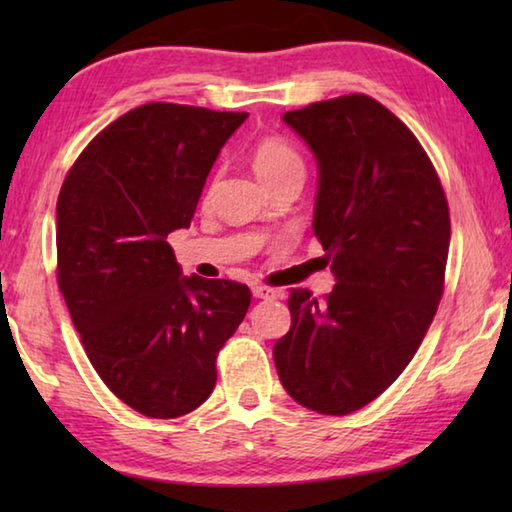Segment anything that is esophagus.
<instances>
[{"label": "esophagus", "mask_w": 512, "mask_h": 512, "mask_svg": "<svg viewBox=\"0 0 512 512\" xmlns=\"http://www.w3.org/2000/svg\"><path fill=\"white\" fill-rule=\"evenodd\" d=\"M277 296L275 289H268V287H253V298L257 300H273Z\"/></svg>", "instance_id": "obj_1"}]
</instances>
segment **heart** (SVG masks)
<instances>
[{
    "label": "heart",
    "instance_id": "obj_1",
    "mask_svg": "<svg viewBox=\"0 0 512 512\" xmlns=\"http://www.w3.org/2000/svg\"><path fill=\"white\" fill-rule=\"evenodd\" d=\"M253 169L268 185L282 178L284 173L302 169V160L287 140H282V137H264L253 149Z\"/></svg>",
    "mask_w": 512,
    "mask_h": 512
}]
</instances>
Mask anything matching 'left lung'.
Returning <instances> with one entry per match:
<instances>
[{
	"label": "left lung",
	"mask_w": 512,
	"mask_h": 512,
	"mask_svg": "<svg viewBox=\"0 0 512 512\" xmlns=\"http://www.w3.org/2000/svg\"><path fill=\"white\" fill-rule=\"evenodd\" d=\"M282 121L314 153V235L334 289H293L291 329L275 341L284 391L325 415L370 404L409 366L443 296L447 198L427 153L366 94L318 101Z\"/></svg>",
	"instance_id": "left-lung-1"
}]
</instances>
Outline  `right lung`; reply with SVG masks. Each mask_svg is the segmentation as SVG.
<instances>
[{
  "label": "right lung",
  "mask_w": 512,
  "mask_h": 512,
  "mask_svg": "<svg viewBox=\"0 0 512 512\" xmlns=\"http://www.w3.org/2000/svg\"><path fill=\"white\" fill-rule=\"evenodd\" d=\"M248 112L146 103L112 121L67 173L56 205L58 287L88 359L149 418L212 395L216 354L250 289L183 275L167 235L189 228L223 144Z\"/></svg>",
  "instance_id": "1"
}]
</instances>
